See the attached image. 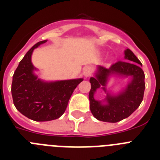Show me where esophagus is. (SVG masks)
Masks as SVG:
<instances>
[{"mask_svg": "<svg viewBox=\"0 0 160 160\" xmlns=\"http://www.w3.org/2000/svg\"><path fill=\"white\" fill-rule=\"evenodd\" d=\"M91 73H92V68H91V66H87L84 69V70H83V76H84V78L90 77L91 75Z\"/></svg>", "mask_w": 160, "mask_h": 160, "instance_id": "1", "label": "esophagus"}]
</instances>
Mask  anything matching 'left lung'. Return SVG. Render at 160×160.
I'll list each match as a JSON object with an SVG mask.
<instances>
[{"label":"left lung","mask_w":160,"mask_h":160,"mask_svg":"<svg viewBox=\"0 0 160 160\" xmlns=\"http://www.w3.org/2000/svg\"><path fill=\"white\" fill-rule=\"evenodd\" d=\"M124 58L126 61H118L111 65L109 69L98 66L95 76L90 78L91 84V89L89 93L90 109L93 115L99 121L107 122H119L129 117L139 107L142 101L145 90V75L139 66L142 64L129 49L125 50ZM113 74L121 77H132L128 87L116 96L111 95L105 90L108 78ZM101 86L107 93L105 99L107 104H102L101 101L95 100L93 98L97 89Z\"/></svg>","instance_id":"obj_1"}]
</instances>
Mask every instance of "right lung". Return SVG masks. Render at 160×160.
Returning <instances> with one entry per match:
<instances>
[{"label": "right lung", "instance_id": "add662e5", "mask_svg": "<svg viewBox=\"0 0 160 160\" xmlns=\"http://www.w3.org/2000/svg\"><path fill=\"white\" fill-rule=\"evenodd\" d=\"M46 41L38 42L19 62L12 76L13 104L25 117L38 122L58 118L64 114L68 102L83 78L44 82L33 73L36 68L31 62L33 49Z\"/></svg>", "mask_w": 160, "mask_h": 160}]
</instances>
